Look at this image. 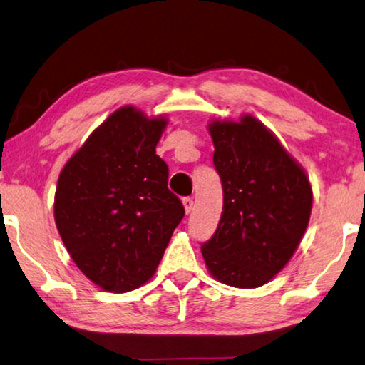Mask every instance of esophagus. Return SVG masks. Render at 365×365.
<instances>
[{
    "mask_svg": "<svg viewBox=\"0 0 365 365\" xmlns=\"http://www.w3.org/2000/svg\"><path fill=\"white\" fill-rule=\"evenodd\" d=\"M183 207L187 214H190L191 210H193V200L191 197H183Z\"/></svg>",
    "mask_w": 365,
    "mask_h": 365,
    "instance_id": "34e87169",
    "label": "esophagus"
}]
</instances>
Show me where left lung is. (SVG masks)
<instances>
[{"mask_svg":"<svg viewBox=\"0 0 365 365\" xmlns=\"http://www.w3.org/2000/svg\"><path fill=\"white\" fill-rule=\"evenodd\" d=\"M214 165L223 210L201 246L209 273L227 286L254 289L286 267L307 231L309 178L276 135L254 116L212 121Z\"/></svg>","mask_w":365,"mask_h":365,"instance_id":"left-lung-1","label":"left lung"}]
</instances>
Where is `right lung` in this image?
Segmentation results:
<instances>
[{
	"label": "right lung",
	"instance_id": "obj_1",
	"mask_svg": "<svg viewBox=\"0 0 365 365\" xmlns=\"http://www.w3.org/2000/svg\"><path fill=\"white\" fill-rule=\"evenodd\" d=\"M165 125L164 116L121 107L58 175V235L81 273L107 292H129L151 279L185 215L168 188V164L156 155Z\"/></svg>",
	"mask_w": 365,
	"mask_h": 365
}]
</instances>
